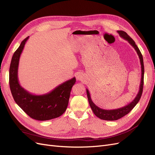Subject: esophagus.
<instances>
[{
	"mask_svg": "<svg viewBox=\"0 0 155 155\" xmlns=\"http://www.w3.org/2000/svg\"><path fill=\"white\" fill-rule=\"evenodd\" d=\"M77 79H78V80H82V79H83V75L82 74H78V76H77Z\"/></svg>",
	"mask_w": 155,
	"mask_h": 155,
	"instance_id": "esophagus-1",
	"label": "esophagus"
}]
</instances>
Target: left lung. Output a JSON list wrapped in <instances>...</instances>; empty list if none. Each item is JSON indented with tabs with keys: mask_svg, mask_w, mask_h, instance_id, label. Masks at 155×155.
I'll list each match as a JSON object with an SVG mask.
<instances>
[{
	"mask_svg": "<svg viewBox=\"0 0 155 155\" xmlns=\"http://www.w3.org/2000/svg\"><path fill=\"white\" fill-rule=\"evenodd\" d=\"M120 36L122 37L124 39L127 41L129 44L133 46V47L137 51V54L140 58V64H141V70H142V78H141V82H140V89L138 94L135 97L134 99L131 101L128 105H127L123 107L120 108V109H113V110H105L101 109V108L96 106L91 100L90 93L88 89H87V94L88 97V100L89 102V105H90L91 109L94 114L98 118L104 120H109V121H114L117 120L121 118H122L126 114L129 113L130 111L132 110L133 108L137 105L140 97L142 96V92H143V77H144V66H143V56L140 52V51L138 48V46L136 45L135 42L133 40V39L130 37L129 35L127 34L125 31L119 30L118 31Z\"/></svg>",
	"mask_w": 155,
	"mask_h": 155,
	"instance_id": "8db88e82",
	"label": "left lung"
}]
</instances>
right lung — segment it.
Masks as SVG:
<instances>
[{
	"label": "right lung",
	"mask_w": 155,
	"mask_h": 155,
	"mask_svg": "<svg viewBox=\"0 0 155 155\" xmlns=\"http://www.w3.org/2000/svg\"><path fill=\"white\" fill-rule=\"evenodd\" d=\"M29 36L23 40L14 52L9 72V82L12 94L16 104L30 118L45 121L58 118L66 110L72 87L76 78L63 83L51 92L43 95H34L22 88L18 79V67L20 56Z\"/></svg>",
	"instance_id": "right-lung-1"
}]
</instances>
